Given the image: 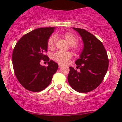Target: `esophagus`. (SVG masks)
<instances>
[{
	"instance_id": "34e87169",
	"label": "esophagus",
	"mask_w": 122,
	"mask_h": 122,
	"mask_svg": "<svg viewBox=\"0 0 122 122\" xmlns=\"http://www.w3.org/2000/svg\"><path fill=\"white\" fill-rule=\"evenodd\" d=\"M62 67V65H61V64H58V67H59V68H61V67Z\"/></svg>"
}]
</instances>
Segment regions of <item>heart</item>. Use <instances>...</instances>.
<instances>
[{"instance_id":"heart-1","label":"heart","mask_w":122,"mask_h":122,"mask_svg":"<svg viewBox=\"0 0 122 122\" xmlns=\"http://www.w3.org/2000/svg\"><path fill=\"white\" fill-rule=\"evenodd\" d=\"M62 36L66 40V41L70 45L71 50L75 52H78L80 51V47L77 43L78 39L76 35L70 32H66L62 34ZM56 41L55 35H51L47 41V46L50 50H53L55 48V44ZM72 54L70 52H58L54 53L52 56V58L54 61L60 64H65L72 58Z\"/></svg>"}]
</instances>
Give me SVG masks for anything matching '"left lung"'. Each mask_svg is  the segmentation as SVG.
I'll return each mask as SVG.
<instances>
[{
    "mask_svg": "<svg viewBox=\"0 0 122 122\" xmlns=\"http://www.w3.org/2000/svg\"><path fill=\"white\" fill-rule=\"evenodd\" d=\"M84 42L80 58L76 61L80 71L70 67L68 81L70 86L79 93H88L102 83L109 67V58L103 44L86 30L73 28Z\"/></svg>",
    "mask_w": 122,
    "mask_h": 122,
    "instance_id": "obj_1",
    "label": "left lung"
}]
</instances>
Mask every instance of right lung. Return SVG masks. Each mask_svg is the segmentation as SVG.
<instances>
[{
	"instance_id": "right-lung-1",
	"label": "right lung",
	"mask_w": 122,
	"mask_h": 122,
	"mask_svg": "<svg viewBox=\"0 0 122 122\" xmlns=\"http://www.w3.org/2000/svg\"><path fill=\"white\" fill-rule=\"evenodd\" d=\"M52 28L34 29L22 36L16 44L12 54L15 74L20 84L28 90L39 92L49 86L58 65L45 54L47 41L54 30ZM49 66L40 65L41 60Z\"/></svg>"
}]
</instances>
